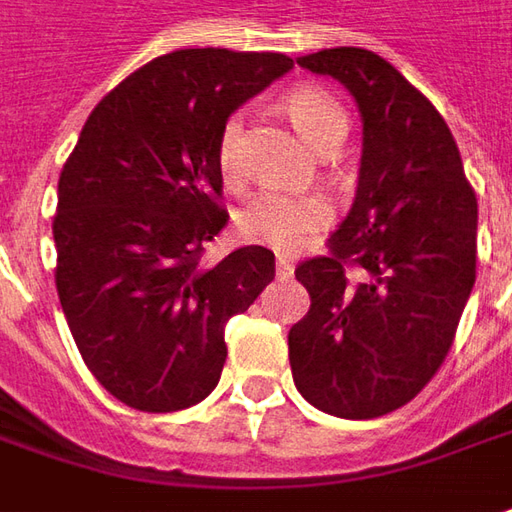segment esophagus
Segmentation results:
<instances>
[{"instance_id": "1", "label": "esophagus", "mask_w": 512, "mask_h": 512, "mask_svg": "<svg viewBox=\"0 0 512 512\" xmlns=\"http://www.w3.org/2000/svg\"><path fill=\"white\" fill-rule=\"evenodd\" d=\"M274 269H277V277H291V274H294V266H291V260H285V257H277Z\"/></svg>"}]
</instances>
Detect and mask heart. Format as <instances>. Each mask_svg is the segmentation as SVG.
<instances>
[{"instance_id":"1","label":"heart","mask_w":512,"mask_h":512,"mask_svg":"<svg viewBox=\"0 0 512 512\" xmlns=\"http://www.w3.org/2000/svg\"><path fill=\"white\" fill-rule=\"evenodd\" d=\"M285 117L316 154H330L350 131V117L336 97L319 86H300L283 97ZM215 162L221 182L229 190H241L246 170L241 162V117H229L221 125ZM333 210L319 193H257L241 212V235L246 241L263 243L274 252L291 255L328 227Z\"/></svg>"}]
</instances>
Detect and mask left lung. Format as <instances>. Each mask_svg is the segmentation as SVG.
Returning <instances> with one entry per match:
<instances>
[{
  "label": "left lung",
  "instance_id": "obj_1",
  "mask_svg": "<svg viewBox=\"0 0 512 512\" xmlns=\"http://www.w3.org/2000/svg\"><path fill=\"white\" fill-rule=\"evenodd\" d=\"M297 64L350 89L364 151L328 255L294 271L311 308L288 330V361L316 409L370 420L412 401L454 344L476 280V193L440 111L381 55L336 47Z\"/></svg>",
  "mask_w": 512,
  "mask_h": 512
}]
</instances>
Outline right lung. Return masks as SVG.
Listing matches in <instances>:
<instances>
[{"mask_svg": "<svg viewBox=\"0 0 512 512\" xmlns=\"http://www.w3.org/2000/svg\"><path fill=\"white\" fill-rule=\"evenodd\" d=\"M291 66L283 52L159 55L97 103L64 162L52 218L58 300L89 373L131 409L204 401L227 361V319L274 280L263 246L212 269L201 255L229 221L221 125Z\"/></svg>", "mask_w": 512, "mask_h": 512, "instance_id": "obj_1", "label": "right lung"}]
</instances>
